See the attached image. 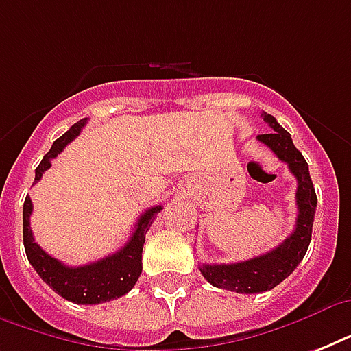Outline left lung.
Returning <instances> with one entry per match:
<instances>
[{
    "mask_svg": "<svg viewBox=\"0 0 351 351\" xmlns=\"http://www.w3.org/2000/svg\"><path fill=\"white\" fill-rule=\"evenodd\" d=\"M264 121L273 131L267 134H258L256 140L271 149L277 158L288 164L291 175L297 178V224L293 233L280 242L275 250L267 251L250 261L234 262V264H202L200 273L215 288L230 289L237 293H262L275 288L286 277H289L299 262L304 258L311 240V228L315 219L317 195L311 182L308 162L302 153L293 145L291 134L278 123L271 114L262 112Z\"/></svg>",
    "mask_w": 351,
    "mask_h": 351,
    "instance_id": "left-lung-1",
    "label": "left lung"
}]
</instances>
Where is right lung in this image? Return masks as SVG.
I'll list each match as a JSON object with an SVG mask.
<instances>
[{
	"mask_svg": "<svg viewBox=\"0 0 351 351\" xmlns=\"http://www.w3.org/2000/svg\"><path fill=\"white\" fill-rule=\"evenodd\" d=\"M85 123H87V118L74 123L63 136H60L52 143L51 151L43 156L40 165L36 167L34 184L41 180L43 173L51 167V160L56 158L65 149V145L78 136ZM160 211H162V206H154L142 213V217L134 224L136 228H134L132 237L117 253L100 258V261L90 262V264H85V266L71 267L45 253L34 240L32 230H30L32 200L27 197L23 204V244L27 258L36 269V273L41 277V280L71 302L100 304V302L118 299L127 291H131L142 273V250L143 242H145V233Z\"/></svg>",
	"mask_w": 351,
	"mask_h": 351,
	"instance_id": "right-lung-1",
	"label": "right lung"
}]
</instances>
